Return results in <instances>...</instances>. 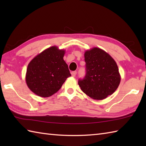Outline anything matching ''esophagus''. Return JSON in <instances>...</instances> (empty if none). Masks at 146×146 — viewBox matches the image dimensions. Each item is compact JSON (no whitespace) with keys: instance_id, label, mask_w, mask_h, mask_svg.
I'll return each instance as SVG.
<instances>
[{"instance_id":"esophagus-1","label":"esophagus","mask_w":146,"mask_h":146,"mask_svg":"<svg viewBox=\"0 0 146 146\" xmlns=\"http://www.w3.org/2000/svg\"><path fill=\"white\" fill-rule=\"evenodd\" d=\"M71 76L75 77L76 75V71H72V72L71 73Z\"/></svg>"}]
</instances>
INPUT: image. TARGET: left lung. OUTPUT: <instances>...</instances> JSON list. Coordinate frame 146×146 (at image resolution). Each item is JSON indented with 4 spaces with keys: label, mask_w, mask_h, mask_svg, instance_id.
<instances>
[{
    "label": "left lung",
    "mask_w": 146,
    "mask_h": 146,
    "mask_svg": "<svg viewBox=\"0 0 146 146\" xmlns=\"http://www.w3.org/2000/svg\"><path fill=\"white\" fill-rule=\"evenodd\" d=\"M86 73L78 85L86 95L95 100H104L119 86L121 77L113 58L99 48L86 50L84 54Z\"/></svg>",
    "instance_id": "obj_1"
}]
</instances>
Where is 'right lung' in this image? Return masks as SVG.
I'll return each mask as SVG.
<instances>
[{
	"label": "right lung",
	"instance_id": "right-lung-1",
	"mask_svg": "<svg viewBox=\"0 0 146 146\" xmlns=\"http://www.w3.org/2000/svg\"><path fill=\"white\" fill-rule=\"evenodd\" d=\"M65 50L54 46L46 49L29 62L26 82L34 94L48 97L56 93L68 77V64L63 60Z\"/></svg>",
	"mask_w": 146,
	"mask_h": 146
}]
</instances>
